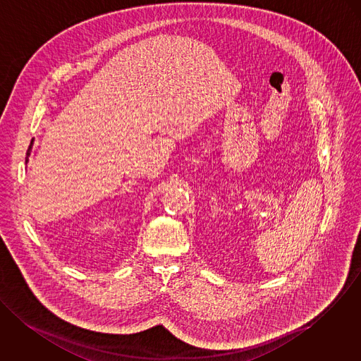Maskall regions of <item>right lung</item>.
<instances>
[{
	"label": "right lung",
	"instance_id": "right-lung-1",
	"mask_svg": "<svg viewBox=\"0 0 361 361\" xmlns=\"http://www.w3.org/2000/svg\"><path fill=\"white\" fill-rule=\"evenodd\" d=\"M32 144H34V139L31 140V142H30V145H28L27 152H26V164H27L28 158H30V155H31V149H32Z\"/></svg>",
	"mask_w": 361,
	"mask_h": 361
}]
</instances>
